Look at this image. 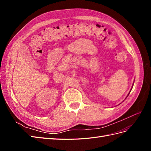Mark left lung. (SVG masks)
Here are the masks:
<instances>
[{
  "instance_id": "left-lung-1",
  "label": "left lung",
  "mask_w": 151,
  "mask_h": 151,
  "mask_svg": "<svg viewBox=\"0 0 151 151\" xmlns=\"http://www.w3.org/2000/svg\"><path fill=\"white\" fill-rule=\"evenodd\" d=\"M132 88L131 89V90H132ZM131 90H130V91H131ZM130 92H129V94H128V96H129V94H130ZM126 98H125V99H126Z\"/></svg>"
}]
</instances>
